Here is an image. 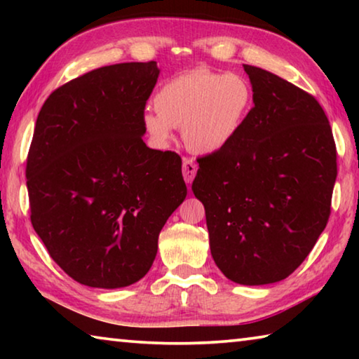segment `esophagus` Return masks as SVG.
<instances>
[{"mask_svg": "<svg viewBox=\"0 0 359 359\" xmlns=\"http://www.w3.org/2000/svg\"><path fill=\"white\" fill-rule=\"evenodd\" d=\"M196 171H198L196 163H194L191 158H184V163H182V172H184V179L187 184H191L194 175H196Z\"/></svg>", "mask_w": 359, "mask_h": 359, "instance_id": "obj_1", "label": "esophagus"}]
</instances>
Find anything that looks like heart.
<instances>
[{
    "instance_id": "b5f03b06",
    "label": "heart",
    "mask_w": 359,
    "mask_h": 359,
    "mask_svg": "<svg viewBox=\"0 0 359 359\" xmlns=\"http://www.w3.org/2000/svg\"><path fill=\"white\" fill-rule=\"evenodd\" d=\"M155 111L142 114L150 142L166 149L179 128L194 154L223 150L239 136L253 107V88L236 72L193 69L169 79L154 98Z\"/></svg>"
}]
</instances>
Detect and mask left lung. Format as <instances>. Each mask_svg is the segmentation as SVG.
I'll list each match as a JSON object with an SVG mask.
<instances>
[{"mask_svg": "<svg viewBox=\"0 0 359 359\" xmlns=\"http://www.w3.org/2000/svg\"><path fill=\"white\" fill-rule=\"evenodd\" d=\"M244 71L250 117L228 147L199 158L191 190L218 269L253 287L283 280L311 253L330 218L337 156L313 96L257 66Z\"/></svg>", "mask_w": 359, "mask_h": 359, "instance_id": "1", "label": "left lung"}]
</instances>
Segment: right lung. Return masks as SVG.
<instances>
[{"mask_svg":"<svg viewBox=\"0 0 359 359\" xmlns=\"http://www.w3.org/2000/svg\"><path fill=\"white\" fill-rule=\"evenodd\" d=\"M158 76L156 62L90 71L48 96L36 120L27 160L33 228L52 259L87 287L141 280L187 196L180 156L142 141Z\"/></svg>","mask_w":359,"mask_h":359,"instance_id":"1","label":"right lung"}]
</instances>
